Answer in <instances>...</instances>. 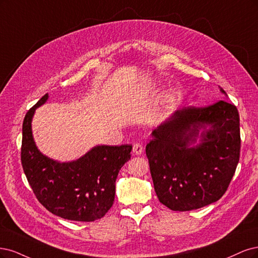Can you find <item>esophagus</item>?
<instances>
[{
  "label": "esophagus",
  "mask_w": 258,
  "mask_h": 258,
  "mask_svg": "<svg viewBox=\"0 0 258 258\" xmlns=\"http://www.w3.org/2000/svg\"><path fill=\"white\" fill-rule=\"evenodd\" d=\"M133 152H134L136 155H140L141 153L144 152V147L143 145H140L138 143L134 144V146H133Z\"/></svg>",
  "instance_id": "1"
}]
</instances>
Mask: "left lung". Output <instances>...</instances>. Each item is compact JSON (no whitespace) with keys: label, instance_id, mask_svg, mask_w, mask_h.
<instances>
[{"label":"left lung","instance_id":"1","mask_svg":"<svg viewBox=\"0 0 258 258\" xmlns=\"http://www.w3.org/2000/svg\"><path fill=\"white\" fill-rule=\"evenodd\" d=\"M221 91L226 94L220 87ZM212 127L194 142L201 127ZM146 146L154 189L170 210L189 211L215 203L226 192L240 157V119L226 101L177 110L152 132Z\"/></svg>","mask_w":258,"mask_h":258}]
</instances>
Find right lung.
Returning a JSON list of instances; mask_svg holds the SVG:
<instances>
[{
	"label": "right lung",
	"mask_w": 258,
	"mask_h": 258,
	"mask_svg": "<svg viewBox=\"0 0 258 258\" xmlns=\"http://www.w3.org/2000/svg\"><path fill=\"white\" fill-rule=\"evenodd\" d=\"M45 94L30 108L22 124L21 164L33 193L48 211L65 220L93 222L113 205L115 179L131 159V145L97 146L71 163H57L41 154L32 136L31 121Z\"/></svg>",
	"instance_id": "add662e5"
}]
</instances>
